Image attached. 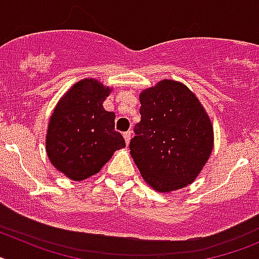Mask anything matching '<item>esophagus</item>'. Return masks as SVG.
<instances>
[{
    "label": "esophagus",
    "mask_w": 259,
    "mask_h": 259,
    "mask_svg": "<svg viewBox=\"0 0 259 259\" xmlns=\"http://www.w3.org/2000/svg\"><path fill=\"white\" fill-rule=\"evenodd\" d=\"M123 137H124V140H125V144H130V140H131V132L128 131V132H124L123 134Z\"/></svg>",
    "instance_id": "1"
}]
</instances>
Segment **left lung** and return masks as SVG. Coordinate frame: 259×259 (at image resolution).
<instances>
[{
  "label": "left lung",
  "instance_id": "obj_1",
  "mask_svg": "<svg viewBox=\"0 0 259 259\" xmlns=\"http://www.w3.org/2000/svg\"><path fill=\"white\" fill-rule=\"evenodd\" d=\"M141 120L130 143L143 179L154 191L171 192L194 182L212 152L214 132L188 87L162 80L140 93Z\"/></svg>",
  "mask_w": 259,
  "mask_h": 259
}]
</instances>
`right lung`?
I'll use <instances>...</instances> for the list:
<instances>
[{"instance_id": "1", "label": "right lung", "mask_w": 259, "mask_h": 259, "mask_svg": "<svg viewBox=\"0 0 259 259\" xmlns=\"http://www.w3.org/2000/svg\"><path fill=\"white\" fill-rule=\"evenodd\" d=\"M111 88L84 79L68 89L49 119L47 153L57 170L71 180L96 175L125 141L115 131V114L102 106Z\"/></svg>"}]
</instances>
